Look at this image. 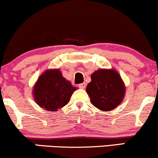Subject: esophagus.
<instances>
[{
  "label": "esophagus",
  "mask_w": 158,
  "mask_h": 158,
  "mask_svg": "<svg viewBox=\"0 0 158 158\" xmlns=\"http://www.w3.org/2000/svg\"><path fill=\"white\" fill-rule=\"evenodd\" d=\"M79 87L81 89H85V87H86V84H85V83H81V84H79Z\"/></svg>",
  "instance_id": "esophagus-1"
}]
</instances>
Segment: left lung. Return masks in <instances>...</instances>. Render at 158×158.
<instances>
[{"mask_svg": "<svg viewBox=\"0 0 158 158\" xmlns=\"http://www.w3.org/2000/svg\"><path fill=\"white\" fill-rule=\"evenodd\" d=\"M86 91L93 105L103 111H110L122 102L125 86L116 71L99 69L91 75Z\"/></svg>", "mask_w": 158, "mask_h": 158, "instance_id": "obj_1", "label": "left lung"}]
</instances>
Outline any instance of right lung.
I'll return each mask as SVG.
<instances>
[{
    "mask_svg": "<svg viewBox=\"0 0 158 158\" xmlns=\"http://www.w3.org/2000/svg\"><path fill=\"white\" fill-rule=\"evenodd\" d=\"M77 90L70 81L62 77L59 69L47 70L38 78L33 96L38 105L47 111H56L69 102Z\"/></svg>",
    "mask_w": 158,
    "mask_h": 158,
    "instance_id": "add662e5",
    "label": "right lung"
}]
</instances>
